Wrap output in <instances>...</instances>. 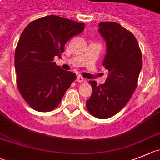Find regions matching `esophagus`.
Wrapping results in <instances>:
<instances>
[{
	"mask_svg": "<svg viewBox=\"0 0 160 160\" xmlns=\"http://www.w3.org/2000/svg\"><path fill=\"white\" fill-rule=\"evenodd\" d=\"M77 82H79V83H82V82L84 80V79H83L82 77H80V76H78L77 78Z\"/></svg>",
	"mask_w": 160,
	"mask_h": 160,
	"instance_id": "1",
	"label": "esophagus"
}]
</instances>
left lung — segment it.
<instances>
[{
    "label": "left lung",
    "instance_id": "8db88e82",
    "mask_svg": "<svg viewBox=\"0 0 160 160\" xmlns=\"http://www.w3.org/2000/svg\"><path fill=\"white\" fill-rule=\"evenodd\" d=\"M98 27L107 46L102 65L109 74L103 84L89 82L92 94L86 106L94 117L105 119L118 113L132 97L142 68V56L130 31L115 22H101Z\"/></svg>",
    "mask_w": 160,
    "mask_h": 160
}]
</instances>
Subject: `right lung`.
I'll return each mask as SVG.
<instances>
[{
    "instance_id": "1",
    "label": "right lung",
    "mask_w": 160,
    "mask_h": 160,
    "mask_svg": "<svg viewBox=\"0 0 160 160\" xmlns=\"http://www.w3.org/2000/svg\"><path fill=\"white\" fill-rule=\"evenodd\" d=\"M84 23L58 16L34 20L22 32L15 51L18 88L37 111L53 110L75 80L76 74L56 65L65 45L84 30Z\"/></svg>"
}]
</instances>
